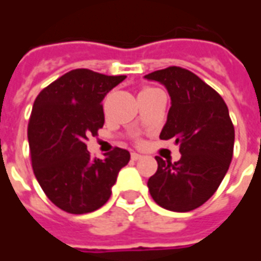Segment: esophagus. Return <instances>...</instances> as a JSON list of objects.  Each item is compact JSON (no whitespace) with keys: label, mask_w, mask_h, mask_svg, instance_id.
<instances>
[{"label":"esophagus","mask_w":261,"mask_h":261,"mask_svg":"<svg viewBox=\"0 0 261 261\" xmlns=\"http://www.w3.org/2000/svg\"><path fill=\"white\" fill-rule=\"evenodd\" d=\"M141 158H142V155H140V153L131 152V159H133V161H138V159H141Z\"/></svg>","instance_id":"esophagus-1"}]
</instances>
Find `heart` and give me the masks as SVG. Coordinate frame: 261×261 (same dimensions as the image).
Returning <instances> with one entry per match:
<instances>
[{
	"instance_id": "heart-1",
	"label": "heart",
	"mask_w": 261,
	"mask_h": 261,
	"mask_svg": "<svg viewBox=\"0 0 261 261\" xmlns=\"http://www.w3.org/2000/svg\"><path fill=\"white\" fill-rule=\"evenodd\" d=\"M145 89H152V88H144V89H142V91H145Z\"/></svg>"
}]
</instances>
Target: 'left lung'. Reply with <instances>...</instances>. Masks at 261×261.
I'll use <instances>...</instances> for the list:
<instances>
[{"label":"left lung","mask_w":261,"mask_h":261,"mask_svg":"<svg viewBox=\"0 0 261 261\" xmlns=\"http://www.w3.org/2000/svg\"><path fill=\"white\" fill-rule=\"evenodd\" d=\"M169 92L172 106L159 138L180 144L181 158L172 164L156 156L158 170L148 180L153 201L176 213L196 210L207 201L228 172L235 128L218 92L181 67L153 71Z\"/></svg>","instance_id":"8db88e82"}]
</instances>
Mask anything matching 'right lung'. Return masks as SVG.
<instances>
[{
  "mask_svg": "<svg viewBox=\"0 0 261 261\" xmlns=\"http://www.w3.org/2000/svg\"><path fill=\"white\" fill-rule=\"evenodd\" d=\"M125 75L72 69L46 86L33 103L28 140L33 173L54 205L69 214L92 213L106 204L130 152L114 147L91 158L88 136L105 123L103 97Z\"/></svg>",
  "mask_w": 261,
  "mask_h": 261,
  "instance_id": "add662e5",
  "label": "right lung"
}]
</instances>
